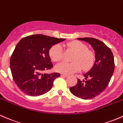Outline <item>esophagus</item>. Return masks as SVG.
<instances>
[{
  "instance_id": "1",
  "label": "esophagus",
  "mask_w": 123,
  "mask_h": 123,
  "mask_svg": "<svg viewBox=\"0 0 123 123\" xmlns=\"http://www.w3.org/2000/svg\"><path fill=\"white\" fill-rule=\"evenodd\" d=\"M62 77H64V78H67V77H68V76L67 75H66V74H62L61 75Z\"/></svg>"
}]
</instances>
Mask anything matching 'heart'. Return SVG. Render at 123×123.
I'll use <instances>...</instances> for the list:
<instances>
[{
    "mask_svg": "<svg viewBox=\"0 0 123 123\" xmlns=\"http://www.w3.org/2000/svg\"><path fill=\"white\" fill-rule=\"evenodd\" d=\"M67 46L75 52L71 63L63 62L55 67L57 72L68 75L78 72L81 68L88 70L90 68L94 63L95 56L91 51L88 50L85 44L80 41H72L67 43ZM49 55L54 62H59L63 57V49L59 44L55 45L50 49Z\"/></svg>",
    "mask_w": 123,
    "mask_h": 123,
    "instance_id": "heart-1",
    "label": "heart"
}]
</instances>
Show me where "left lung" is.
<instances>
[{
	"label": "left lung",
	"instance_id": "left-lung-1",
	"mask_svg": "<svg viewBox=\"0 0 123 123\" xmlns=\"http://www.w3.org/2000/svg\"><path fill=\"white\" fill-rule=\"evenodd\" d=\"M77 39L90 44L95 52V61L92 68L84 74L85 79H78L75 86L70 88L73 95L82 99H91L105 90L114 70V57L111 49L102 41L93 38Z\"/></svg>",
	"mask_w": 123,
	"mask_h": 123
}]
</instances>
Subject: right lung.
Masks as SVG:
<instances>
[{
  "label": "right lung",
  "mask_w": 123,
  "mask_h": 123,
  "mask_svg": "<svg viewBox=\"0 0 123 123\" xmlns=\"http://www.w3.org/2000/svg\"><path fill=\"white\" fill-rule=\"evenodd\" d=\"M64 40L35 34L19 41L12 55L10 66L14 81L21 91L37 96L50 90L54 80L60 74L42 73L53 67L49 56L51 48Z\"/></svg>",
  "instance_id": "add662e5"
}]
</instances>
